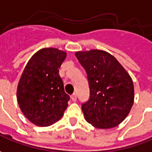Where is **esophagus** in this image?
I'll return each instance as SVG.
<instances>
[{"label": "esophagus", "mask_w": 152, "mask_h": 152, "mask_svg": "<svg viewBox=\"0 0 152 152\" xmlns=\"http://www.w3.org/2000/svg\"><path fill=\"white\" fill-rule=\"evenodd\" d=\"M71 98L73 102H76V98H77V97H76V94H73V95H71Z\"/></svg>", "instance_id": "esophagus-1"}]
</instances>
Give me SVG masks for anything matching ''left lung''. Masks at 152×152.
Returning <instances> with one entry per match:
<instances>
[{
	"label": "left lung",
	"instance_id": "1",
	"mask_svg": "<svg viewBox=\"0 0 152 152\" xmlns=\"http://www.w3.org/2000/svg\"><path fill=\"white\" fill-rule=\"evenodd\" d=\"M75 55L89 82L90 98L81 106L86 120L103 129L118 125L133 106L132 78L117 59L104 50L77 51Z\"/></svg>",
	"mask_w": 152,
	"mask_h": 152
}]
</instances>
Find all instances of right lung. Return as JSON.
Segmentation results:
<instances>
[{"instance_id":"right-lung-1","label":"right lung","mask_w":152,"mask_h":152,"mask_svg":"<svg viewBox=\"0 0 152 152\" xmlns=\"http://www.w3.org/2000/svg\"><path fill=\"white\" fill-rule=\"evenodd\" d=\"M66 52L44 48L28 60L20 77L17 98L24 116L37 126L46 127L59 121L70 100L64 90L59 68Z\"/></svg>"}]
</instances>
